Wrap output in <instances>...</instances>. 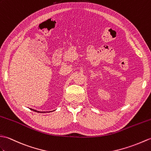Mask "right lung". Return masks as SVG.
Masks as SVG:
<instances>
[{
	"instance_id": "add662e5",
	"label": "right lung",
	"mask_w": 151,
	"mask_h": 151,
	"mask_svg": "<svg viewBox=\"0 0 151 151\" xmlns=\"http://www.w3.org/2000/svg\"><path fill=\"white\" fill-rule=\"evenodd\" d=\"M31 109L32 110H33V111L36 112H39V113H45V112H41V111H37V110H34V109ZM50 112H52V111H50Z\"/></svg>"
}]
</instances>
